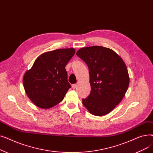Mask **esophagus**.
Returning a JSON list of instances; mask_svg holds the SVG:
<instances>
[{"mask_svg":"<svg viewBox=\"0 0 153 153\" xmlns=\"http://www.w3.org/2000/svg\"><path fill=\"white\" fill-rule=\"evenodd\" d=\"M76 87H77V84H72V89H76Z\"/></svg>","mask_w":153,"mask_h":153,"instance_id":"34e87169","label":"esophagus"}]
</instances>
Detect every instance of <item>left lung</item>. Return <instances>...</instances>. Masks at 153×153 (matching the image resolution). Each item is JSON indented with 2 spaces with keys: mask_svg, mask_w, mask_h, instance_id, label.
Segmentation results:
<instances>
[{
  "mask_svg": "<svg viewBox=\"0 0 153 153\" xmlns=\"http://www.w3.org/2000/svg\"><path fill=\"white\" fill-rule=\"evenodd\" d=\"M76 54L89 70L91 91L82 99L83 105L94 115L108 114L121 102L129 85L124 61L115 51L103 46L82 48Z\"/></svg>",
  "mask_w": 153,
  "mask_h": 153,
  "instance_id": "left-lung-1",
  "label": "left lung"
}]
</instances>
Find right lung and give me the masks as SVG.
<instances>
[{"label": "right lung", "instance_id": "right-lung-1", "mask_svg": "<svg viewBox=\"0 0 153 153\" xmlns=\"http://www.w3.org/2000/svg\"><path fill=\"white\" fill-rule=\"evenodd\" d=\"M74 48L46 52L36 59L23 76L25 92L35 105L50 108L61 102L69 88L65 67L75 53Z\"/></svg>", "mask_w": 153, "mask_h": 153}]
</instances>
